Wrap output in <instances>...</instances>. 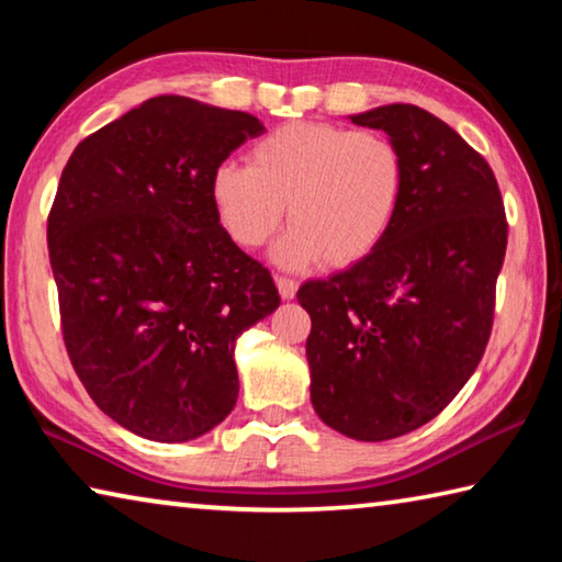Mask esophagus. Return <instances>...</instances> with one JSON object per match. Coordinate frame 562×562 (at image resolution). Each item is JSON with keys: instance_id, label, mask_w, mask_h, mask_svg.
I'll use <instances>...</instances> for the list:
<instances>
[{"instance_id": "1", "label": "esophagus", "mask_w": 562, "mask_h": 562, "mask_svg": "<svg viewBox=\"0 0 562 562\" xmlns=\"http://www.w3.org/2000/svg\"><path fill=\"white\" fill-rule=\"evenodd\" d=\"M274 284H278V292H280V297L282 300H292L294 294H297V282L294 280H290V278H274Z\"/></svg>"}]
</instances>
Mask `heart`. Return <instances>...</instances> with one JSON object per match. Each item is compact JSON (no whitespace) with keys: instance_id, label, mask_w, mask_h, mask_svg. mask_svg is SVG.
Wrapping results in <instances>:
<instances>
[{"instance_id":"1","label":"heart","mask_w":562,"mask_h":562,"mask_svg":"<svg viewBox=\"0 0 562 562\" xmlns=\"http://www.w3.org/2000/svg\"><path fill=\"white\" fill-rule=\"evenodd\" d=\"M404 186V158L384 133L292 121L262 136L247 166H217L211 198L225 233L247 250L268 240L288 203L292 225L272 260L292 270L322 258L347 268L384 240Z\"/></svg>"}]
</instances>
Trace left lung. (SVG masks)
<instances>
[{
  "label": "left lung",
  "instance_id": "8db88e82",
  "mask_svg": "<svg viewBox=\"0 0 562 562\" xmlns=\"http://www.w3.org/2000/svg\"><path fill=\"white\" fill-rule=\"evenodd\" d=\"M384 131L406 166L404 198L364 260L304 282L310 396L357 441L439 416L486 351L508 225L491 166L449 123L412 103L349 116Z\"/></svg>",
  "mask_w": 562,
  "mask_h": 562
}]
</instances>
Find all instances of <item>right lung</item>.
I'll return each instance as SVG.
<instances>
[{"label": "right lung", "mask_w": 562, "mask_h": 562, "mask_svg": "<svg viewBox=\"0 0 562 562\" xmlns=\"http://www.w3.org/2000/svg\"><path fill=\"white\" fill-rule=\"evenodd\" d=\"M262 121L156 97L83 138L49 213L66 351L103 414L180 443L237 402L235 341L280 307L268 268L217 221L213 170Z\"/></svg>", "instance_id": "1"}]
</instances>
